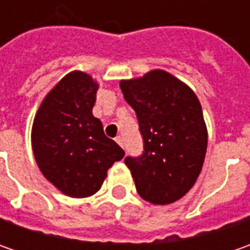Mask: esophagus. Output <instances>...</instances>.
<instances>
[{
    "mask_svg": "<svg viewBox=\"0 0 250 250\" xmlns=\"http://www.w3.org/2000/svg\"><path fill=\"white\" fill-rule=\"evenodd\" d=\"M115 142L120 145L121 147H124V146H125V142H124V138H122V136H117V138H115Z\"/></svg>",
    "mask_w": 250,
    "mask_h": 250,
    "instance_id": "34e87169",
    "label": "esophagus"
}]
</instances>
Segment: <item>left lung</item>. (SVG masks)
Instances as JSON below:
<instances>
[{
  "mask_svg": "<svg viewBox=\"0 0 250 250\" xmlns=\"http://www.w3.org/2000/svg\"><path fill=\"white\" fill-rule=\"evenodd\" d=\"M124 99L136 112L143 151L128 156L136 190L153 205H168L195 185L207 149L202 105L185 83L166 71L122 81Z\"/></svg>",
  "mask_w": 250,
  "mask_h": 250,
  "instance_id": "obj_1",
  "label": "left lung"
}]
</instances>
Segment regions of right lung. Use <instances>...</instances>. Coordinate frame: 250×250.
<instances>
[{"label": "right lung", "instance_id": "right-lung-1", "mask_svg": "<svg viewBox=\"0 0 250 250\" xmlns=\"http://www.w3.org/2000/svg\"><path fill=\"white\" fill-rule=\"evenodd\" d=\"M99 84L87 73H68L47 94L34 117L36 163L54 187L71 197L94 195L125 151L93 117Z\"/></svg>", "mask_w": 250, "mask_h": 250}]
</instances>
